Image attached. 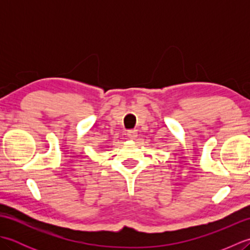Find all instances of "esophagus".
I'll use <instances>...</instances> for the list:
<instances>
[{"label":"esophagus","instance_id":"obj_1","mask_svg":"<svg viewBox=\"0 0 250 250\" xmlns=\"http://www.w3.org/2000/svg\"><path fill=\"white\" fill-rule=\"evenodd\" d=\"M128 137L130 140H135L137 137V131L136 130H130L128 131Z\"/></svg>","mask_w":250,"mask_h":250}]
</instances>
